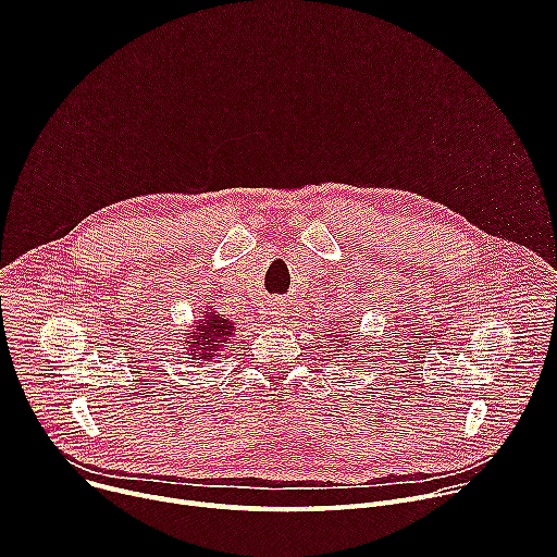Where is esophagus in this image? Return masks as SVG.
<instances>
[{"instance_id": "34e87169", "label": "esophagus", "mask_w": 557, "mask_h": 557, "mask_svg": "<svg viewBox=\"0 0 557 557\" xmlns=\"http://www.w3.org/2000/svg\"><path fill=\"white\" fill-rule=\"evenodd\" d=\"M273 314H275V322H282V314H284V312H282V310H275V312H273Z\"/></svg>"}]
</instances>
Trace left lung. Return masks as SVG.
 Wrapping results in <instances>:
<instances>
[{
  "label": "left lung",
  "instance_id": "8db88e82",
  "mask_svg": "<svg viewBox=\"0 0 557 557\" xmlns=\"http://www.w3.org/2000/svg\"><path fill=\"white\" fill-rule=\"evenodd\" d=\"M344 332H346L344 329H339V331H337V329H333V333H331V337H333V339H331V342H337V346H346V339H350V335H348L350 331H348L346 336L343 335Z\"/></svg>",
  "mask_w": 557,
  "mask_h": 557
}]
</instances>
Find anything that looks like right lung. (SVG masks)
<instances>
[{
	"label": "right lung",
	"instance_id": "add662e5",
	"mask_svg": "<svg viewBox=\"0 0 557 557\" xmlns=\"http://www.w3.org/2000/svg\"><path fill=\"white\" fill-rule=\"evenodd\" d=\"M189 337L185 339V344L189 346V355L191 359H202L209 361L213 357H218L220 348L224 344H228V339L235 335V324L224 314H218L213 308L205 310L200 320L194 322L191 333H187Z\"/></svg>",
	"mask_w": 557,
	"mask_h": 557
}]
</instances>
